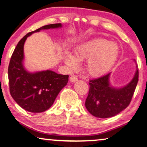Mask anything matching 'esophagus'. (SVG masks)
Returning a JSON list of instances; mask_svg holds the SVG:
<instances>
[{
  "label": "esophagus",
  "mask_w": 147,
  "mask_h": 147,
  "mask_svg": "<svg viewBox=\"0 0 147 147\" xmlns=\"http://www.w3.org/2000/svg\"><path fill=\"white\" fill-rule=\"evenodd\" d=\"M77 80H78V78L76 76L73 75V76H71V77H70V81H71V82H76V81H77Z\"/></svg>",
  "instance_id": "esophagus-1"
}]
</instances>
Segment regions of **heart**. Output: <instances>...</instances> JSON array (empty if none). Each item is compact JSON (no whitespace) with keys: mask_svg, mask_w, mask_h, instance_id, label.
<instances>
[{"mask_svg":"<svg viewBox=\"0 0 147 147\" xmlns=\"http://www.w3.org/2000/svg\"><path fill=\"white\" fill-rule=\"evenodd\" d=\"M118 53L119 48L116 43L97 38L78 46L74 51V56L69 53H65L63 61L69 69L73 71L78 68V61L87 60L86 69L88 74L98 77L113 68Z\"/></svg>","mask_w":147,"mask_h":147,"instance_id":"1","label":"heart"}]
</instances>
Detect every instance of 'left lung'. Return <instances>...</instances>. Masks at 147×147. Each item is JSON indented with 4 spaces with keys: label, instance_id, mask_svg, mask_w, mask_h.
<instances>
[{
    "label": "left lung",
    "instance_id": "1",
    "mask_svg": "<svg viewBox=\"0 0 147 147\" xmlns=\"http://www.w3.org/2000/svg\"><path fill=\"white\" fill-rule=\"evenodd\" d=\"M129 84L122 88H115L111 84V73L101 77L90 80V90L85 106L95 117H113L129 105L139 80V70Z\"/></svg>",
    "mask_w": 147,
    "mask_h": 147
}]
</instances>
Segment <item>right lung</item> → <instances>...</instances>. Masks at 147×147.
Segmentation results:
<instances>
[{
  "mask_svg": "<svg viewBox=\"0 0 147 147\" xmlns=\"http://www.w3.org/2000/svg\"><path fill=\"white\" fill-rule=\"evenodd\" d=\"M61 27V23H55L29 32L21 39L12 53L8 70L10 92L16 103L25 111L42 113L48 110L68 82L69 75L59 74L51 70L30 73L23 65V46L27 37L41 30Z\"/></svg>",
  "mask_w": 147,
  "mask_h": 147,
  "instance_id": "obj_1",
  "label": "right lung"
}]
</instances>
